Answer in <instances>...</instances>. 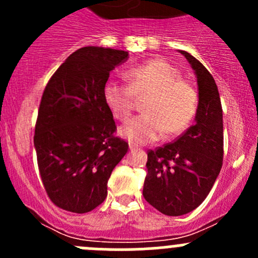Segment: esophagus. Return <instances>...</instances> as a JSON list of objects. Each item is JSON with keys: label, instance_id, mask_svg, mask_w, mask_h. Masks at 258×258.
Returning a JSON list of instances; mask_svg holds the SVG:
<instances>
[{"label": "esophagus", "instance_id": "obj_1", "mask_svg": "<svg viewBox=\"0 0 258 258\" xmlns=\"http://www.w3.org/2000/svg\"><path fill=\"white\" fill-rule=\"evenodd\" d=\"M137 148H139V146H137L136 144H130V150H131V151L137 150Z\"/></svg>", "mask_w": 258, "mask_h": 258}]
</instances>
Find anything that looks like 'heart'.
<instances>
[{
    "mask_svg": "<svg viewBox=\"0 0 258 258\" xmlns=\"http://www.w3.org/2000/svg\"><path fill=\"white\" fill-rule=\"evenodd\" d=\"M128 85L106 81L103 101L114 118L127 121L137 98H145V113L121 127L119 134L136 144H147L167 136H178L192 123L199 108V93L181 71L161 58L150 59L124 72Z\"/></svg>",
    "mask_w": 258,
    "mask_h": 258,
    "instance_id": "1",
    "label": "heart"
}]
</instances>
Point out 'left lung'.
I'll return each mask as SVG.
<instances>
[{"instance_id":"obj_1","label":"left lung","mask_w":258,"mask_h":258,"mask_svg":"<svg viewBox=\"0 0 258 258\" xmlns=\"http://www.w3.org/2000/svg\"><path fill=\"white\" fill-rule=\"evenodd\" d=\"M199 85L196 123L173 142L148 150L146 201L167 216H181L200 206L210 194L223 161L222 106L209 70L188 52Z\"/></svg>"}]
</instances>
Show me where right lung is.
Here are the masks:
<instances>
[{
    "mask_svg": "<svg viewBox=\"0 0 258 258\" xmlns=\"http://www.w3.org/2000/svg\"><path fill=\"white\" fill-rule=\"evenodd\" d=\"M128 52L83 47L67 57L46 85L35 127L37 165L57 207L86 213L102 204L107 181L128 150L114 136L103 86Z\"/></svg>",
    "mask_w": 258,
    "mask_h": 258,
    "instance_id": "1",
    "label": "right lung"
}]
</instances>
